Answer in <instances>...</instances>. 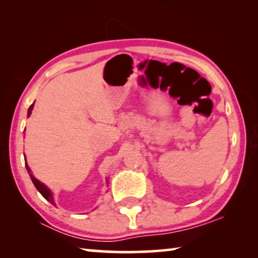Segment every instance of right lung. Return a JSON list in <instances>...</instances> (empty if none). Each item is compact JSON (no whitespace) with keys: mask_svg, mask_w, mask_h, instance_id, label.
Returning a JSON list of instances; mask_svg holds the SVG:
<instances>
[{"mask_svg":"<svg viewBox=\"0 0 258 258\" xmlns=\"http://www.w3.org/2000/svg\"><path fill=\"white\" fill-rule=\"evenodd\" d=\"M34 103H35V102H34ZM34 103L32 104V106H30V107L28 108L27 117H29L30 115H32V110H33V108H34ZM25 165H26V169H27V172H28V174H29V176H30V178H32V181H33V183H34L35 187H36V189H37V191L40 192V194L43 196V197H44V198L47 200V202L51 203L52 205H54V206H55V202H54L53 194H52L51 190H50L49 187H47V186L44 184V183H42L41 181H38L37 178L33 175V174H32V171H30V167L28 166L27 161H26V156H25Z\"/></svg>","mask_w":258,"mask_h":258,"instance_id":"1","label":"right lung"}]
</instances>
